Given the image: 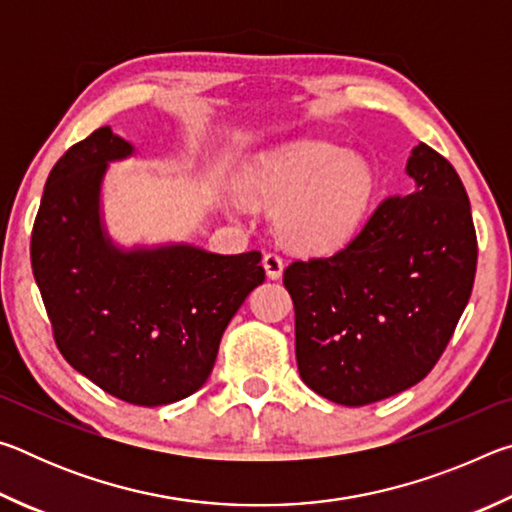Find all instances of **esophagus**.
Returning <instances> with one entry per match:
<instances>
[{
	"instance_id": "obj_1",
	"label": "esophagus",
	"mask_w": 512,
	"mask_h": 512,
	"mask_svg": "<svg viewBox=\"0 0 512 512\" xmlns=\"http://www.w3.org/2000/svg\"><path fill=\"white\" fill-rule=\"evenodd\" d=\"M262 264H264V271L268 275V280H280L282 271H284V262H282L280 255L266 253L264 259H262Z\"/></svg>"
}]
</instances>
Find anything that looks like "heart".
Listing matches in <instances>:
<instances>
[{
    "label": "heart",
    "instance_id": "b5f03b06",
    "mask_svg": "<svg viewBox=\"0 0 512 512\" xmlns=\"http://www.w3.org/2000/svg\"><path fill=\"white\" fill-rule=\"evenodd\" d=\"M248 196L280 205L275 225L282 239L307 253L343 246L375 196V171L341 146L305 140L264 153L244 173Z\"/></svg>",
    "mask_w": 512,
    "mask_h": 512
}]
</instances>
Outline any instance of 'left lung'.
Wrapping results in <instances>:
<instances>
[{"label":"left lung","mask_w":512,"mask_h":512,"mask_svg":"<svg viewBox=\"0 0 512 512\" xmlns=\"http://www.w3.org/2000/svg\"><path fill=\"white\" fill-rule=\"evenodd\" d=\"M406 176L413 192L386 198L348 246L284 271L298 372L329 402L363 406L418 384L470 300L476 235L461 178L422 142Z\"/></svg>","instance_id":"left-lung-1"}]
</instances>
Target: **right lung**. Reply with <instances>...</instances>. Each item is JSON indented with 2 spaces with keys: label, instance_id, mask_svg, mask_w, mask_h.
Returning a JSON list of instances; mask_svg holds the SVG:
<instances>
[{
  "label": "right lung",
  "instance_id": "1",
  "mask_svg": "<svg viewBox=\"0 0 512 512\" xmlns=\"http://www.w3.org/2000/svg\"><path fill=\"white\" fill-rule=\"evenodd\" d=\"M110 126L51 169L31 266L69 366L137 406L185 400L214 368L225 327L264 282L262 253H210L187 241L124 246L103 219L112 162L133 158Z\"/></svg>",
  "mask_w": 512,
  "mask_h": 512
}]
</instances>
